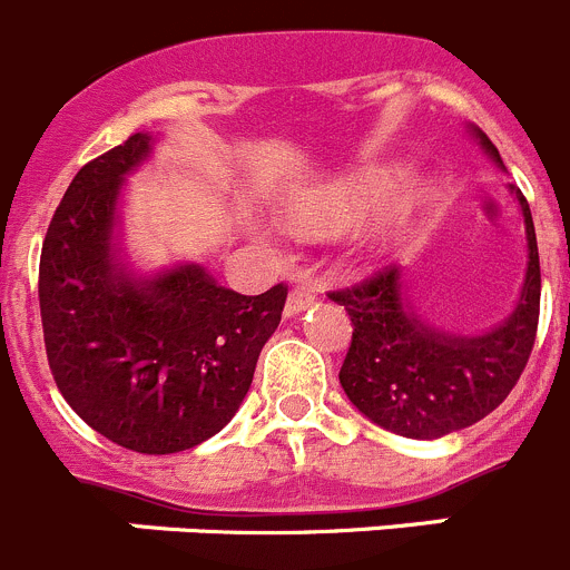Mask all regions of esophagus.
<instances>
[{"label": "esophagus", "mask_w": 570, "mask_h": 570, "mask_svg": "<svg viewBox=\"0 0 570 570\" xmlns=\"http://www.w3.org/2000/svg\"><path fill=\"white\" fill-rule=\"evenodd\" d=\"M313 302H316V291L311 285H296V288H291L288 302H285V316H299Z\"/></svg>", "instance_id": "esophagus-1"}]
</instances>
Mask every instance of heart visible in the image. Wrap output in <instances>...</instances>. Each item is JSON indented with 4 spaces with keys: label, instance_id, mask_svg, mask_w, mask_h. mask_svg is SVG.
<instances>
[{
    "label": "heart",
    "instance_id": "obj_1",
    "mask_svg": "<svg viewBox=\"0 0 570 570\" xmlns=\"http://www.w3.org/2000/svg\"><path fill=\"white\" fill-rule=\"evenodd\" d=\"M389 181H392L389 173L372 170L350 178L346 184L313 189V193L294 200L291 218L307 229H338V226H346L357 215L366 213L386 193Z\"/></svg>",
    "mask_w": 570,
    "mask_h": 570
}]
</instances>
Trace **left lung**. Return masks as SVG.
Masks as SVG:
<instances>
[{"mask_svg":"<svg viewBox=\"0 0 570 570\" xmlns=\"http://www.w3.org/2000/svg\"><path fill=\"white\" fill-rule=\"evenodd\" d=\"M481 148L503 167L495 145L475 131ZM523 209V291L512 316L475 338L444 335L405 311L397 265H383L350 288L330 291L352 318V341L338 381L361 414L409 439H439L484 420L507 400L532 355L540 318V257L532 213Z\"/></svg>","mask_w":570,"mask_h":570,"instance_id":"8db88e82","label":"left lung"}]
</instances>
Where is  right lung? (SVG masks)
<instances>
[{
  "mask_svg": "<svg viewBox=\"0 0 570 570\" xmlns=\"http://www.w3.org/2000/svg\"><path fill=\"white\" fill-rule=\"evenodd\" d=\"M148 154V134H134L80 167L41 246L38 302L47 361L75 414L128 451L165 456L235 416L288 285L243 296L200 265L156 279L119 268L117 195Z\"/></svg>",
  "mask_w": 570,
  "mask_h": 570,
  "instance_id": "add662e5",
  "label": "right lung"
}]
</instances>
